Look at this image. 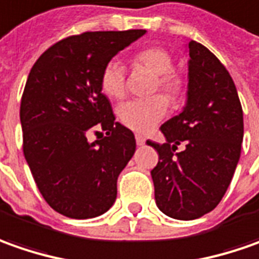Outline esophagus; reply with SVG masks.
Wrapping results in <instances>:
<instances>
[{
  "label": "esophagus",
  "instance_id": "1",
  "mask_svg": "<svg viewBox=\"0 0 259 259\" xmlns=\"http://www.w3.org/2000/svg\"><path fill=\"white\" fill-rule=\"evenodd\" d=\"M136 143H138V146H143L145 143H146V140L143 136H140V135H136Z\"/></svg>",
  "mask_w": 259,
  "mask_h": 259
}]
</instances>
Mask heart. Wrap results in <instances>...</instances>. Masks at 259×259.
Listing matches in <instances>:
<instances>
[{
    "mask_svg": "<svg viewBox=\"0 0 259 259\" xmlns=\"http://www.w3.org/2000/svg\"><path fill=\"white\" fill-rule=\"evenodd\" d=\"M135 67L145 68L155 76V83L152 90L157 89L170 99L176 100L182 93L183 80L178 73L172 71L174 60L172 56L163 49H147L140 51L133 58ZM102 92L110 99L120 100L126 94V78L124 66L117 60L109 61L102 71L100 78ZM167 113V102L162 96H155L143 100H130L121 104L117 110V116L121 124L127 129L146 133L156 126Z\"/></svg>",
    "mask_w": 259,
    "mask_h": 259,
    "instance_id": "obj_1",
    "label": "heart"
}]
</instances>
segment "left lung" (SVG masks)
<instances>
[{
  "label": "left lung",
  "instance_id": "obj_1",
  "mask_svg": "<svg viewBox=\"0 0 259 259\" xmlns=\"http://www.w3.org/2000/svg\"><path fill=\"white\" fill-rule=\"evenodd\" d=\"M188 90L178 116L160 130L165 143L147 140L159 153L152 169L159 209L191 221L208 213L224 198L244 139V114L232 77L205 46L186 44ZM179 144L184 145L176 152Z\"/></svg>",
  "mask_w": 259,
  "mask_h": 259
}]
</instances>
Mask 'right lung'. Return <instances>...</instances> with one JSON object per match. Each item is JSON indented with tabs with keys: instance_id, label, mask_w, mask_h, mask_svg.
<instances>
[{
	"instance_id": "1",
	"label": "right lung",
	"mask_w": 259,
	"mask_h": 259,
	"mask_svg": "<svg viewBox=\"0 0 259 259\" xmlns=\"http://www.w3.org/2000/svg\"><path fill=\"white\" fill-rule=\"evenodd\" d=\"M146 30L94 31L44 51L28 74L20 109L24 156L42 198L68 218H96L112 208L117 178L135 150L133 132L114 121L102 71ZM94 127L106 136L89 142ZM99 133V132H97Z\"/></svg>"
}]
</instances>
